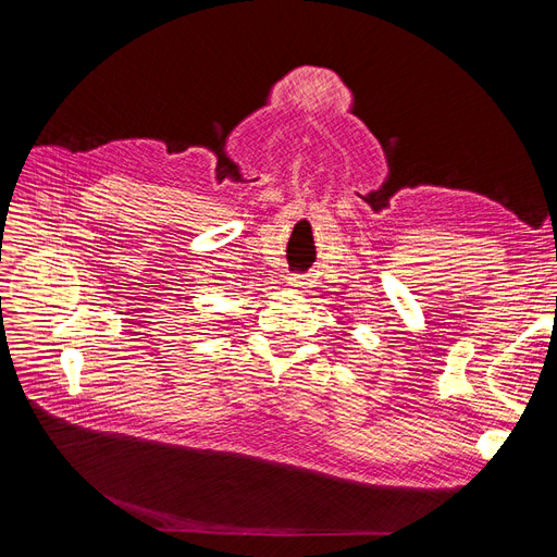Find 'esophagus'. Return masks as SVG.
<instances>
[{"mask_svg": "<svg viewBox=\"0 0 557 557\" xmlns=\"http://www.w3.org/2000/svg\"><path fill=\"white\" fill-rule=\"evenodd\" d=\"M287 285L295 287V289H301V287L308 285V278L304 274H289L287 276Z\"/></svg>", "mask_w": 557, "mask_h": 557, "instance_id": "esophagus-1", "label": "esophagus"}]
</instances>
